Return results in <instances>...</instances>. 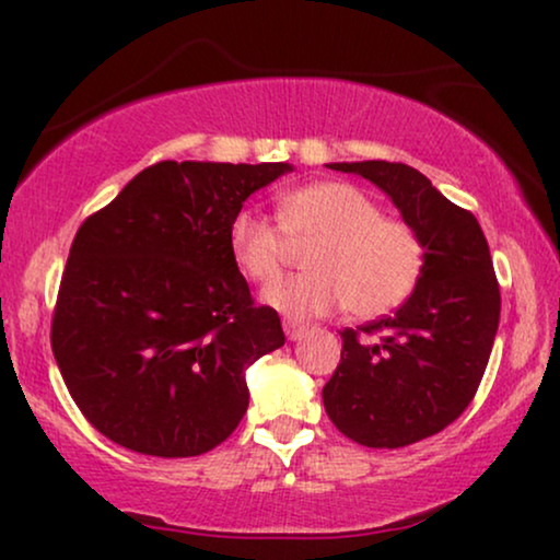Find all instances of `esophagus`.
<instances>
[{"mask_svg": "<svg viewBox=\"0 0 560 560\" xmlns=\"http://www.w3.org/2000/svg\"><path fill=\"white\" fill-rule=\"evenodd\" d=\"M282 328H285V336H288L290 341H298V339H303L305 331H308V328L301 326V324H295V320H285V324H282Z\"/></svg>", "mask_w": 560, "mask_h": 560, "instance_id": "obj_1", "label": "esophagus"}]
</instances>
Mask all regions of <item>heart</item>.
I'll list each match as a JSON object with an SVG mask.
<instances>
[{"label": "heart", "instance_id": "b5f03b06", "mask_svg": "<svg viewBox=\"0 0 560 560\" xmlns=\"http://www.w3.org/2000/svg\"><path fill=\"white\" fill-rule=\"evenodd\" d=\"M229 252L247 278L265 282L280 272L288 240H316L305 255L311 272L265 288L262 301L293 320L326 316L347 303L354 316L393 311L412 293L423 270V244L408 224L382 219L364 190L318 180L280 196V224L255 206L229 221Z\"/></svg>", "mask_w": 560, "mask_h": 560}]
</instances>
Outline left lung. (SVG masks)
Masks as SVG:
<instances>
[{"instance_id": "8db88e82", "label": "left lung", "mask_w": 560, "mask_h": 560, "mask_svg": "<svg viewBox=\"0 0 560 560\" xmlns=\"http://www.w3.org/2000/svg\"><path fill=\"white\" fill-rule=\"evenodd\" d=\"M377 186L423 244V270L395 316L341 331V364L324 408L347 439L400 448L462 416L487 370L500 326V285L474 213L451 203L423 173L387 160L328 163Z\"/></svg>"}]
</instances>
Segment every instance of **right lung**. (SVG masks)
<instances>
[{
	"instance_id": "obj_1",
	"label": "right lung",
	"mask_w": 560,
	"mask_h": 560,
	"mask_svg": "<svg viewBox=\"0 0 560 560\" xmlns=\"http://www.w3.org/2000/svg\"><path fill=\"white\" fill-rule=\"evenodd\" d=\"M290 163L163 160L83 221L68 255L52 354L91 425L129 451L217 448L249 405L247 370L285 343L255 308L229 221Z\"/></svg>"
}]
</instances>
